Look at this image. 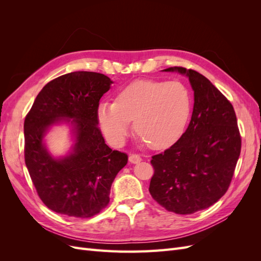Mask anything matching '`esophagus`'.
Listing matches in <instances>:
<instances>
[{"label":"esophagus","mask_w":261,"mask_h":261,"mask_svg":"<svg viewBox=\"0 0 261 261\" xmlns=\"http://www.w3.org/2000/svg\"><path fill=\"white\" fill-rule=\"evenodd\" d=\"M128 161H129L130 163L136 164V163H138V162L141 161V158H140V155H138V154H129Z\"/></svg>","instance_id":"esophagus-1"}]
</instances>
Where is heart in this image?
<instances>
[{"label":"heart","mask_w":261,"mask_h":261,"mask_svg":"<svg viewBox=\"0 0 261 261\" xmlns=\"http://www.w3.org/2000/svg\"><path fill=\"white\" fill-rule=\"evenodd\" d=\"M192 93L181 82L137 81L103 102L98 120L107 139L122 146L135 121L137 133L154 149L167 148L180 138L192 112Z\"/></svg>","instance_id":"obj_1"}]
</instances>
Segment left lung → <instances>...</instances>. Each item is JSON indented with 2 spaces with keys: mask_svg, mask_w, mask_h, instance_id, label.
<instances>
[{
  "mask_svg": "<svg viewBox=\"0 0 261 261\" xmlns=\"http://www.w3.org/2000/svg\"><path fill=\"white\" fill-rule=\"evenodd\" d=\"M163 72L188 78L194 108L180 138L152 156L154 174L149 192L168 211L192 215L209 208L226 193L241 153V135L233 106L208 78L184 67Z\"/></svg>",
  "mask_w": 261,
  "mask_h": 261,
  "instance_id": "8db88e82",
  "label": "left lung"
}]
</instances>
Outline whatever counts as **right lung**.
<instances>
[{
	"mask_svg": "<svg viewBox=\"0 0 261 261\" xmlns=\"http://www.w3.org/2000/svg\"><path fill=\"white\" fill-rule=\"evenodd\" d=\"M113 82L103 74L73 72L55 78L39 92L23 123L25 162L37 193L54 212L75 218L97 215L110 201L127 154L112 150L98 127V107ZM69 126L72 146L54 156L46 135Z\"/></svg>",
	"mask_w": 261,
	"mask_h": 261,
	"instance_id": "add662e5",
	"label": "right lung"
}]
</instances>
